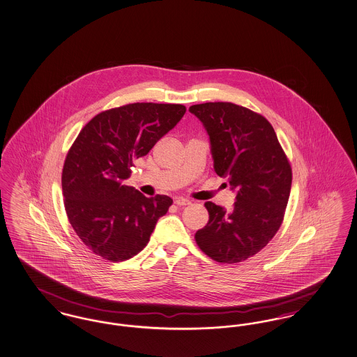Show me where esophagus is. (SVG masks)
<instances>
[{
  "label": "esophagus",
  "mask_w": 357,
  "mask_h": 357,
  "mask_svg": "<svg viewBox=\"0 0 357 357\" xmlns=\"http://www.w3.org/2000/svg\"><path fill=\"white\" fill-rule=\"evenodd\" d=\"M176 206H179V207H185V206H188V204H191V202L190 200L185 199V198H175V202H174Z\"/></svg>",
  "instance_id": "obj_1"
}]
</instances>
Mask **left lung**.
<instances>
[{
	"label": "left lung",
	"mask_w": 357,
	"mask_h": 357,
	"mask_svg": "<svg viewBox=\"0 0 357 357\" xmlns=\"http://www.w3.org/2000/svg\"><path fill=\"white\" fill-rule=\"evenodd\" d=\"M190 113L210 137L215 172L236 191L231 211L204 203L210 219L195 242L219 263H239L264 248L282 226L291 165L263 115L231 102L192 105Z\"/></svg>",
	"instance_id": "8db88e82"
}]
</instances>
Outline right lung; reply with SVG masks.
I'll list each match as a JSON object with an SVG mask.
<instances>
[{"label": "right lung", "instance_id": "obj_1", "mask_svg": "<svg viewBox=\"0 0 357 357\" xmlns=\"http://www.w3.org/2000/svg\"><path fill=\"white\" fill-rule=\"evenodd\" d=\"M185 113L183 105L128 103L96 115L78 134L62 170L63 203L73 229L96 255L110 261L135 257L169 211L170 197L146 198L125 181L134 160Z\"/></svg>", "mask_w": 357, "mask_h": 357}]
</instances>
